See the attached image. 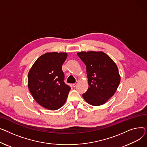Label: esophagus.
<instances>
[{
    "mask_svg": "<svg viewBox=\"0 0 147 147\" xmlns=\"http://www.w3.org/2000/svg\"><path fill=\"white\" fill-rule=\"evenodd\" d=\"M77 84H78V82H76V83H75V84H72L73 87H76Z\"/></svg>",
    "mask_w": 147,
    "mask_h": 147,
    "instance_id": "obj_1",
    "label": "esophagus"
}]
</instances>
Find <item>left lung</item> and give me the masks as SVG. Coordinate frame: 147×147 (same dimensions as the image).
I'll return each instance as SVG.
<instances>
[{"instance_id":"8db88e82","label":"left lung","mask_w":147,"mask_h":147,"mask_svg":"<svg viewBox=\"0 0 147 147\" xmlns=\"http://www.w3.org/2000/svg\"><path fill=\"white\" fill-rule=\"evenodd\" d=\"M87 68L89 87L82 94L88 104L98 106L115 94L120 82L116 64L102 51H81L77 53Z\"/></svg>"}]
</instances>
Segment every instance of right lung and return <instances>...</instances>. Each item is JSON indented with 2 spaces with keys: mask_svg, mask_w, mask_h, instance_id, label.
<instances>
[{
  "mask_svg": "<svg viewBox=\"0 0 147 147\" xmlns=\"http://www.w3.org/2000/svg\"><path fill=\"white\" fill-rule=\"evenodd\" d=\"M67 53L49 52L40 56L28 75L29 90L36 102L47 109L55 110L66 101L69 86L64 82L62 65Z\"/></svg>",
  "mask_w": 147,
  "mask_h": 147,
  "instance_id": "add662e5",
  "label": "right lung"
}]
</instances>
